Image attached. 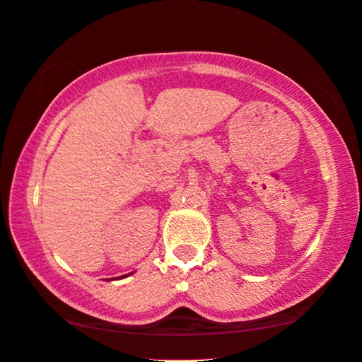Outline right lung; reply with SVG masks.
Masks as SVG:
<instances>
[{"label": "right lung", "mask_w": 362, "mask_h": 362, "mask_svg": "<svg viewBox=\"0 0 362 362\" xmlns=\"http://www.w3.org/2000/svg\"><path fill=\"white\" fill-rule=\"evenodd\" d=\"M120 277H127V276H120Z\"/></svg>", "instance_id": "obj_1"}]
</instances>
